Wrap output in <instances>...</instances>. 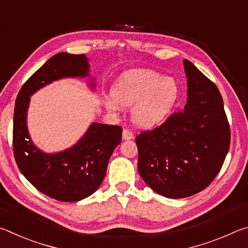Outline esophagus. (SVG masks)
Returning <instances> with one entry per match:
<instances>
[{"label":"esophagus","instance_id":"1","mask_svg":"<svg viewBox=\"0 0 248 248\" xmlns=\"http://www.w3.org/2000/svg\"><path fill=\"white\" fill-rule=\"evenodd\" d=\"M123 139L124 140H131L133 139V133L128 129H124L123 131Z\"/></svg>","mask_w":248,"mask_h":248}]
</instances>
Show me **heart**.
Wrapping results in <instances>:
<instances>
[{
  "instance_id": "1",
  "label": "heart",
  "mask_w": 248,
  "mask_h": 248,
  "mask_svg": "<svg viewBox=\"0 0 248 248\" xmlns=\"http://www.w3.org/2000/svg\"><path fill=\"white\" fill-rule=\"evenodd\" d=\"M180 94L173 78H163L150 70H132L117 79L111 96L105 97V106L118 111L121 106H132V120L142 128L163 123L173 111Z\"/></svg>"
}]
</instances>
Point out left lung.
Masks as SVG:
<instances>
[{
  "instance_id": "1",
  "label": "left lung",
  "mask_w": 248,
  "mask_h": 248,
  "mask_svg": "<svg viewBox=\"0 0 248 248\" xmlns=\"http://www.w3.org/2000/svg\"><path fill=\"white\" fill-rule=\"evenodd\" d=\"M187 104L161 125L136 138L138 170L166 198H186L207 188L219 174L231 132L223 99L215 83L184 60Z\"/></svg>"
}]
</instances>
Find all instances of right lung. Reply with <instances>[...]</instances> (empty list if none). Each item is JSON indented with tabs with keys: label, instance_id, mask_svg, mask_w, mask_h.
Wrapping results in <instances>:
<instances>
[{
	"label": "right lung",
	"instance_id": "right-lung-1",
	"mask_svg": "<svg viewBox=\"0 0 248 248\" xmlns=\"http://www.w3.org/2000/svg\"><path fill=\"white\" fill-rule=\"evenodd\" d=\"M89 68L85 54L57 53L24 83L15 103L13 150L16 164L33 187L64 202H75L96 191L106 175L109 158L121 142L123 128L94 123L72 148L47 154L31 140L27 109L36 91L62 78L86 77Z\"/></svg>",
	"mask_w": 248,
	"mask_h": 248
}]
</instances>
